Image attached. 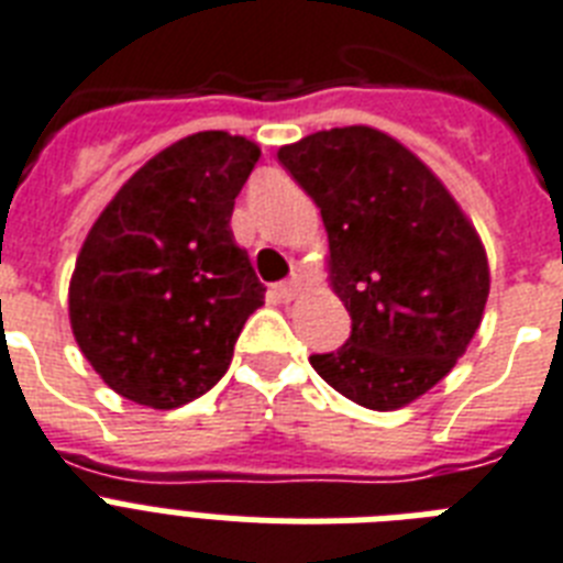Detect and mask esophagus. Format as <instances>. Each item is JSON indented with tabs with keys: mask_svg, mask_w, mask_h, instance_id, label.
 Instances as JSON below:
<instances>
[{
	"mask_svg": "<svg viewBox=\"0 0 563 563\" xmlns=\"http://www.w3.org/2000/svg\"><path fill=\"white\" fill-rule=\"evenodd\" d=\"M274 291H277V297H280V300H286V303H289V300H295L297 297V291H300V283L286 280V283H280V286H274Z\"/></svg>",
	"mask_w": 563,
	"mask_h": 563,
	"instance_id": "34e87169",
	"label": "esophagus"
}]
</instances>
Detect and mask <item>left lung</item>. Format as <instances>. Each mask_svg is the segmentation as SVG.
I'll return each mask as SVG.
<instances>
[{
    "instance_id": "obj_1",
    "label": "left lung",
    "mask_w": 563,
    "mask_h": 563,
    "mask_svg": "<svg viewBox=\"0 0 563 563\" xmlns=\"http://www.w3.org/2000/svg\"><path fill=\"white\" fill-rule=\"evenodd\" d=\"M277 158L321 208L329 283L353 318L346 344L309 364L361 408H405L454 369L483 321L477 231L431 167L373 126L312 132Z\"/></svg>"
}]
</instances>
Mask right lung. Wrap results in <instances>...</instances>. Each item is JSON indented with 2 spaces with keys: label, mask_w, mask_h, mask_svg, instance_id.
Returning a JSON list of instances; mask_svg holds the SVG:
<instances>
[{
  "label": "right lung",
  "mask_w": 563,
  "mask_h": 563,
  "mask_svg": "<svg viewBox=\"0 0 563 563\" xmlns=\"http://www.w3.org/2000/svg\"><path fill=\"white\" fill-rule=\"evenodd\" d=\"M260 147L208 130L153 155L91 225L68 283V321L118 396L181 408L225 376L263 306L231 213Z\"/></svg>",
  "instance_id": "add662e5"
}]
</instances>
